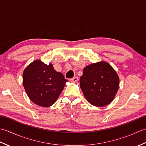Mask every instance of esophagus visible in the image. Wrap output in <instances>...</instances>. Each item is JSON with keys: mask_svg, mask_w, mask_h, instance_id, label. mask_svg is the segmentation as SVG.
I'll return each instance as SVG.
<instances>
[{"mask_svg": "<svg viewBox=\"0 0 146 146\" xmlns=\"http://www.w3.org/2000/svg\"><path fill=\"white\" fill-rule=\"evenodd\" d=\"M70 81L71 82H73V83H75V82H78V78L77 76H75V77H73V78H71V79H70Z\"/></svg>", "mask_w": 146, "mask_h": 146, "instance_id": "34e87169", "label": "esophagus"}]
</instances>
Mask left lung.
Instances as JSON below:
<instances>
[{"mask_svg":"<svg viewBox=\"0 0 146 146\" xmlns=\"http://www.w3.org/2000/svg\"><path fill=\"white\" fill-rule=\"evenodd\" d=\"M116 71L105 61L92 63L84 68L80 85L90 104L104 107L113 101L119 87Z\"/></svg>","mask_w":146,"mask_h":146,"instance_id":"left-lung-1","label":"left lung"}]
</instances>
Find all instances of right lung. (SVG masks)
<instances>
[{
    "instance_id": "1",
    "label": "right lung",
    "mask_w": 146,
    "mask_h": 146,
    "mask_svg": "<svg viewBox=\"0 0 146 146\" xmlns=\"http://www.w3.org/2000/svg\"><path fill=\"white\" fill-rule=\"evenodd\" d=\"M68 82L51 63L41 60L31 63L23 71V86L29 99L41 107H49L56 102Z\"/></svg>"
}]
</instances>
